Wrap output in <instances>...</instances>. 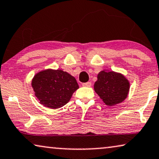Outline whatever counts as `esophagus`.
Wrapping results in <instances>:
<instances>
[{
  "label": "esophagus",
  "mask_w": 159,
  "mask_h": 159,
  "mask_svg": "<svg viewBox=\"0 0 159 159\" xmlns=\"http://www.w3.org/2000/svg\"><path fill=\"white\" fill-rule=\"evenodd\" d=\"M83 86H85V87H90L91 86V82H86V83H84V84H82Z\"/></svg>",
  "instance_id": "1"
}]
</instances>
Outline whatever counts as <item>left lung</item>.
I'll list each match as a JSON object with an SVG mask.
<instances>
[{
  "mask_svg": "<svg viewBox=\"0 0 159 159\" xmlns=\"http://www.w3.org/2000/svg\"><path fill=\"white\" fill-rule=\"evenodd\" d=\"M95 92L107 106H114L124 101L129 90V80L121 73L102 70L94 84Z\"/></svg>",
  "mask_w": 159,
  "mask_h": 159,
  "instance_id": "left-lung-1",
  "label": "left lung"
}]
</instances>
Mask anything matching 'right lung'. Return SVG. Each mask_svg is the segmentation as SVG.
Listing matches in <instances>:
<instances>
[{"label": "right lung", "mask_w": 159, "mask_h": 159, "mask_svg": "<svg viewBox=\"0 0 159 159\" xmlns=\"http://www.w3.org/2000/svg\"><path fill=\"white\" fill-rule=\"evenodd\" d=\"M32 86L40 104L51 109L66 105L79 88L74 77L59 69H47L37 73L33 78Z\"/></svg>", "instance_id": "right-lung-1"}]
</instances>
